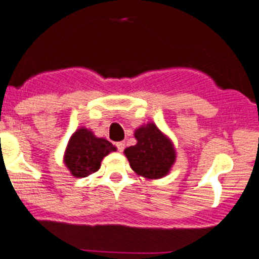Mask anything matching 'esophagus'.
<instances>
[{"label": "esophagus", "mask_w": 259, "mask_h": 259, "mask_svg": "<svg viewBox=\"0 0 259 259\" xmlns=\"http://www.w3.org/2000/svg\"><path fill=\"white\" fill-rule=\"evenodd\" d=\"M116 147H117V150H119V152H122V150L125 149V143L124 142L116 143Z\"/></svg>", "instance_id": "esophagus-1"}]
</instances>
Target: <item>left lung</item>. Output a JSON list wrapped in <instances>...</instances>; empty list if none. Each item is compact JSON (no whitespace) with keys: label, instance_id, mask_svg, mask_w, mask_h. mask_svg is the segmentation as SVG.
Listing matches in <instances>:
<instances>
[{"label":"left lung","instance_id":"1","mask_svg":"<svg viewBox=\"0 0 259 259\" xmlns=\"http://www.w3.org/2000/svg\"><path fill=\"white\" fill-rule=\"evenodd\" d=\"M137 144L124 150L132 169L145 180L163 178L170 172L176 162V149L169 137L154 122L135 129Z\"/></svg>","mask_w":259,"mask_h":259}]
</instances>
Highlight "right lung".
Returning a JSON list of instances; mask_svg holds the SVG:
<instances>
[{
  "mask_svg": "<svg viewBox=\"0 0 259 259\" xmlns=\"http://www.w3.org/2000/svg\"><path fill=\"white\" fill-rule=\"evenodd\" d=\"M115 150L109 140L97 138L91 129L81 126L69 138L63 162L73 177L83 178L97 172L102 159Z\"/></svg>",
  "mask_w": 259,
  "mask_h": 259,
  "instance_id": "1",
  "label": "right lung"
}]
</instances>
